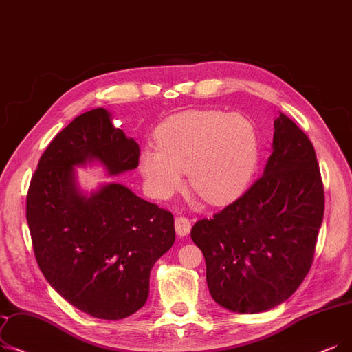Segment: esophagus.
Returning a JSON list of instances; mask_svg holds the SVG:
<instances>
[{"instance_id": "34e87169", "label": "esophagus", "mask_w": 352, "mask_h": 352, "mask_svg": "<svg viewBox=\"0 0 352 352\" xmlns=\"http://www.w3.org/2000/svg\"><path fill=\"white\" fill-rule=\"evenodd\" d=\"M191 230V221L184 217V216H178L175 217V232L179 237H184L190 233Z\"/></svg>"}]
</instances>
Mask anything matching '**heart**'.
Returning a JSON list of instances; mask_svg holds the SVG:
<instances>
[{"label":"heart","instance_id":"obj_1","mask_svg":"<svg viewBox=\"0 0 352 352\" xmlns=\"http://www.w3.org/2000/svg\"><path fill=\"white\" fill-rule=\"evenodd\" d=\"M158 146L140 154V171L151 197L166 200L184 184L207 203L233 200L248 184L257 162V135L239 113L187 111L164 120Z\"/></svg>","mask_w":352,"mask_h":352}]
</instances>
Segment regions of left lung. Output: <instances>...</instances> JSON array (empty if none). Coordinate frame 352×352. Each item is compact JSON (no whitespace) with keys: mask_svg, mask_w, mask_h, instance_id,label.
<instances>
[{"mask_svg":"<svg viewBox=\"0 0 352 352\" xmlns=\"http://www.w3.org/2000/svg\"><path fill=\"white\" fill-rule=\"evenodd\" d=\"M263 175L191 239L206 258L207 285L220 307L263 312L285 302L312 266L324 219V186L312 142L279 113Z\"/></svg>","mask_w":352,"mask_h":352,"instance_id":"obj_1","label":"left lung"}]
</instances>
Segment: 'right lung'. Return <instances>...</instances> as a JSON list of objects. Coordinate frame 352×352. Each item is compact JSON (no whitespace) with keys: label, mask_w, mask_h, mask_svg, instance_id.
I'll use <instances>...</instances> for the list:
<instances>
[{"label":"right lung","mask_w":352,"mask_h":352,"mask_svg":"<svg viewBox=\"0 0 352 352\" xmlns=\"http://www.w3.org/2000/svg\"><path fill=\"white\" fill-rule=\"evenodd\" d=\"M140 145L91 109L56 135L30 182L25 217L44 278L74 308L100 319L141 309L149 273L175 241L170 211L116 182L86 195L74 166L99 161L111 175L135 170Z\"/></svg>","instance_id":"right-lung-1"}]
</instances>
